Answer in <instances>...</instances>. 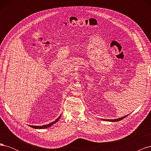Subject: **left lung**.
I'll list each match as a JSON object with an SVG mask.
<instances>
[{
	"label": "left lung",
	"instance_id": "left-lung-1",
	"mask_svg": "<svg viewBox=\"0 0 151 151\" xmlns=\"http://www.w3.org/2000/svg\"><path fill=\"white\" fill-rule=\"evenodd\" d=\"M126 116H127V115L124 116H123V117H121V118H117V119H114V120H107V121H109V122H118V121H120L121 120H123V118H125Z\"/></svg>",
	"mask_w": 151,
	"mask_h": 151
}]
</instances>
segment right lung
<instances>
[{
	"mask_svg": "<svg viewBox=\"0 0 151 151\" xmlns=\"http://www.w3.org/2000/svg\"><path fill=\"white\" fill-rule=\"evenodd\" d=\"M60 117H61V115H60V116H59V117L57 118V120H55L54 122H52V123H49V124H47V125H42V126H33V125H29V127H32V128H34V129H47V128L50 127V126H52V125H53L54 123H57V122L59 120V119H60Z\"/></svg>",
	"mask_w": 151,
	"mask_h": 151,
	"instance_id": "add662e5",
	"label": "right lung"
}]
</instances>
